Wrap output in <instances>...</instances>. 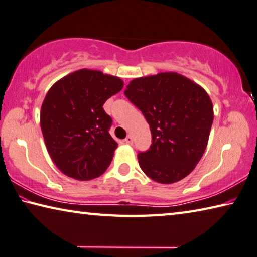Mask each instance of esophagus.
Returning a JSON list of instances; mask_svg holds the SVG:
<instances>
[{
	"label": "esophagus",
	"mask_w": 257,
	"mask_h": 257,
	"mask_svg": "<svg viewBox=\"0 0 257 257\" xmlns=\"http://www.w3.org/2000/svg\"><path fill=\"white\" fill-rule=\"evenodd\" d=\"M125 142L127 145H132L133 144V138L131 136H127V137L125 138Z\"/></svg>",
	"instance_id": "esophagus-1"
}]
</instances>
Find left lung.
<instances>
[{"label": "left lung", "instance_id": "1", "mask_svg": "<svg viewBox=\"0 0 257 257\" xmlns=\"http://www.w3.org/2000/svg\"><path fill=\"white\" fill-rule=\"evenodd\" d=\"M125 95L150 126L153 144L138 155L145 174L163 184L190 174L203 157L214 119L207 92L183 75L167 71L134 78Z\"/></svg>", "mask_w": 257, "mask_h": 257}]
</instances>
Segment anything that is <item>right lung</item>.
<instances>
[{"label":"right lung","mask_w":257,"mask_h":257,"mask_svg":"<svg viewBox=\"0 0 257 257\" xmlns=\"http://www.w3.org/2000/svg\"><path fill=\"white\" fill-rule=\"evenodd\" d=\"M119 77L79 69L59 79L41 108V128L50 157L65 175L87 181L104 173L117 142L103 103L123 89Z\"/></svg>","instance_id":"1"}]
</instances>
